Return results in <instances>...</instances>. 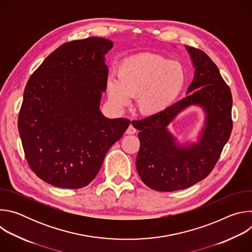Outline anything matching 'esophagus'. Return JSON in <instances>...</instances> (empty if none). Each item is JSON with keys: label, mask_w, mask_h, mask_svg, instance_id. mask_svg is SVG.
Masks as SVG:
<instances>
[{"label": "esophagus", "mask_w": 252, "mask_h": 252, "mask_svg": "<svg viewBox=\"0 0 252 252\" xmlns=\"http://www.w3.org/2000/svg\"><path fill=\"white\" fill-rule=\"evenodd\" d=\"M126 132L127 134H133V133L136 132V128L130 124V125L128 126V127H127V129H126Z\"/></svg>", "instance_id": "34e87169"}]
</instances>
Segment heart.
Listing matches in <instances>:
<instances>
[{
  "label": "heart",
  "mask_w": 252,
  "mask_h": 252,
  "mask_svg": "<svg viewBox=\"0 0 252 252\" xmlns=\"http://www.w3.org/2000/svg\"><path fill=\"white\" fill-rule=\"evenodd\" d=\"M118 79L107 82L109 96L118 106L136 97V110L145 116L162 113L182 92L186 73L183 65L154 54H140L125 60Z\"/></svg>",
  "instance_id": "heart-1"
}]
</instances>
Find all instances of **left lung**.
I'll return each instance as SVG.
<instances>
[{
  "mask_svg": "<svg viewBox=\"0 0 252 252\" xmlns=\"http://www.w3.org/2000/svg\"><path fill=\"white\" fill-rule=\"evenodd\" d=\"M195 67L194 79L185 98L162 113L131 124L139 130L136 169L141 181L158 191L188 189L214 168L232 130V95L220 69L201 50L187 47ZM199 104L207 112L206 127L198 143L177 147L168 124L186 107Z\"/></svg>",
  "mask_w": 252,
  "mask_h": 252,
  "instance_id": "obj_1",
  "label": "left lung"
}]
</instances>
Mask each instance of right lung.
I'll return each instance as SVG.
<instances>
[{"label": "right lung", "mask_w": 252, "mask_h": 252, "mask_svg": "<svg viewBox=\"0 0 252 252\" xmlns=\"http://www.w3.org/2000/svg\"><path fill=\"white\" fill-rule=\"evenodd\" d=\"M113 46L98 37L64 43L26 85L19 133L30 168L49 185L87 187L129 126L128 119L99 112L109 73L104 55Z\"/></svg>", "instance_id": "add662e5"}]
</instances>
